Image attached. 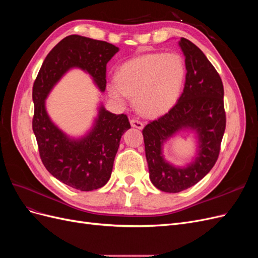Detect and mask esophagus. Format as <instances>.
<instances>
[{
    "label": "esophagus",
    "instance_id": "1",
    "mask_svg": "<svg viewBox=\"0 0 258 258\" xmlns=\"http://www.w3.org/2000/svg\"><path fill=\"white\" fill-rule=\"evenodd\" d=\"M130 123L134 128H138V129H143L144 128V123L142 121L138 120V119H135V118L130 120Z\"/></svg>",
    "mask_w": 258,
    "mask_h": 258
}]
</instances>
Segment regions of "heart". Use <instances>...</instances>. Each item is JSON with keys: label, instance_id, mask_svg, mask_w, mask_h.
<instances>
[{"label": "heart", "instance_id": "obj_1", "mask_svg": "<svg viewBox=\"0 0 258 258\" xmlns=\"http://www.w3.org/2000/svg\"><path fill=\"white\" fill-rule=\"evenodd\" d=\"M185 64L176 53L152 52L131 59L107 84V91L116 100L134 97L138 111L148 117L166 114L181 95Z\"/></svg>", "mask_w": 258, "mask_h": 258}]
</instances>
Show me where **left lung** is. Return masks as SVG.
Masks as SVG:
<instances>
[{
    "label": "left lung",
    "instance_id": "8db88e82",
    "mask_svg": "<svg viewBox=\"0 0 258 258\" xmlns=\"http://www.w3.org/2000/svg\"><path fill=\"white\" fill-rule=\"evenodd\" d=\"M178 45L187 71L183 93L167 114L142 131L151 182L166 192L189 188L210 172L218 158L226 127L220 75L194 43L182 37ZM179 131L194 132L199 143L193 161L184 167L172 165L163 156V146Z\"/></svg>",
    "mask_w": 258,
    "mask_h": 258
}]
</instances>
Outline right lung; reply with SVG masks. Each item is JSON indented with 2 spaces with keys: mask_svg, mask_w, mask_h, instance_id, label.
<instances>
[{
  "mask_svg": "<svg viewBox=\"0 0 258 258\" xmlns=\"http://www.w3.org/2000/svg\"><path fill=\"white\" fill-rule=\"evenodd\" d=\"M118 50L104 41L69 35L47 54L33 85L32 128L41 159L52 176L82 191L101 188L110 179L121 136L131 127L128 117L108 112L101 104L90 130L73 138L50 119L45 101L72 69L89 74L98 89L104 92L106 64Z\"/></svg>",
  "mask_w": 258,
  "mask_h": 258,
  "instance_id": "1",
  "label": "right lung"
}]
</instances>
